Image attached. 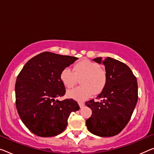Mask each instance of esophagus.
<instances>
[{"label":"esophagus","instance_id":"obj_1","mask_svg":"<svg viewBox=\"0 0 154 154\" xmlns=\"http://www.w3.org/2000/svg\"><path fill=\"white\" fill-rule=\"evenodd\" d=\"M79 106H80V108H82V107H84L85 104H84V103H79Z\"/></svg>","mask_w":154,"mask_h":154}]
</instances>
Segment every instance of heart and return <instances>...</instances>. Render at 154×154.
I'll use <instances>...</instances> for the list:
<instances>
[{"instance_id": "1", "label": "heart", "mask_w": 154, "mask_h": 154, "mask_svg": "<svg viewBox=\"0 0 154 154\" xmlns=\"http://www.w3.org/2000/svg\"><path fill=\"white\" fill-rule=\"evenodd\" d=\"M80 79L82 86L67 91V96L74 100L82 102L93 95L101 93L107 84L106 72L100 67L98 63L89 60H82L76 63L73 72L69 68L61 71L60 79L63 84L67 88L74 87L77 79Z\"/></svg>"}]
</instances>
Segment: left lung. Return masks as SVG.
Wrapping results in <instances>:
<instances>
[{
  "mask_svg": "<svg viewBox=\"0 0 154 154\" xmlns=\"http://www.w3.org/2000/svg\"><path fill=\"white\" fill-rule=\"evenodd\" d=\"M93 61L105 65L107 81L97 98L102 99L100 103L91 100L85 103L92 110L87 127L96 136H116L128 123L137 104L136 78L128 66L114 58L98 57Z\"/></svg>",
  "mask_w": 154,
  "mask_h": 154,
  "instance_id": "1",
  "label": "left lung"
}]
</instances>
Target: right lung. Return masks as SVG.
Masks as SVG:
<instances>
[{"instance_id":"right-lung-1","label":"right lung","mask_w":154,"mask_h":154,"mask_svg":"<svg viewBox=\"0 0 154 154\" xmlns=\"http://www.w3.org/2000/svg\"><path fill=\"white\" fill-rule=\"evenodd\" d=\"M77 59L45 51L28 60L18 74L15 85L16 109L23 123L36 136L61 134L70 113L80 109L73 99H56L65 94L61 71Z\"/></svg>"}]
</instances>
